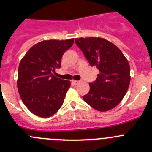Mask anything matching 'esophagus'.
<instances>
[{
	"label": "esophagus",
	"instance_id": "obj_1",
	"mask_svg": "<svg viewBox=\"0 0 152 152\" xmlns=\"http://www.w3.org/2000/svg\"><path fill=\"white\" fill-rule=\"evenodd\" d=\"M79 82H80V81H76V80L72 81V84H73V85H76L77 84H79Z\"/></svg>",
	"mask_w": 152,
	"mask_h": 152
}]
</instances>
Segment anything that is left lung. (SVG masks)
<instances>
[{"label":"left lung","instance_id":"1","mask_svg":"<svg viewBox=\"0 0 152 152\" xmlns=\"http://www.w3.org/2000/svg\"><path fill=\"white\" fill-rule=\"evenodd\" d=\"M75 42L90 66L99 70L90 82L84 101L98 111L106 112L118 104L128 90L130 67L121 50L108 40L99 37L76 38Z\"/></svg>","mask_w":152,"mask_h":152}]
</instances>
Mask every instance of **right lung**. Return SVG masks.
Returning a JSON list of instances; mask_svg holds the SVG:
<instances>
[{"mask_svg":"<svg viewBox=\"0 0 152 152\" xmlns=\"http://www.w3.org/2000/svg\"><path fill=\"white\" fill-rule=\"evenodd\" d=\"M73 41H42L31 48L20 62L18 92L33 114L48 118L62 107L70 82L56 78L53 73L56 68H60L62 55L73 45Z\"/></svg>","mask_w":152,"mask_h":152,"instance_id":"right-lung-1","label":"right lung"}]
</instances>
